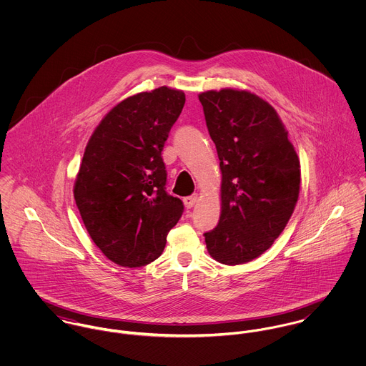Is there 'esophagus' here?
I'll return each mask as SVG.
<instances>
[{
    "label": "esophagus",
    "instance_id": "1",
    "mask_svg": "<svg viewBox=\"0 0 366 366\" xmlns=\"http://www.w3.org/2000/svg\"><path fill=\"white\" fill-rule=\"evenodd\" d=\"M197 200H199V194H193V196L184 197V199H183V203H184V206H186L187 209H192V207L197 203Z\"/></svg>",
    "mask_w": 366,
    "mask_h": 366
}]
</instances>
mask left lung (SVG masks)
<instances>
[{"instance_id":"8db88e82","label":"left lung","mask_w":366,"mask_h":366,"mask_svg":"<svg viewBox=\"0 0 366 366\" xmlns=\"http://www.w3.org/2000/svg\"><path fill=\"white\" fill-rule=\"evenodd\" d=\"M221 170V214L206 232L212 259L251 262L272 247L300 193V160L274 108L235 89L199 94Z\"/></svg>"}]
</instances>
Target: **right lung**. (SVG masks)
Here are the masks:
<instances>
[{
    "label": "right lung",
    "mask_w": 366,
    "mask_h": 366,
    "mask_svg": "<svg viewBox=\"0 0 366 366\" xmlns=\"http://www.w3.org/2000/svg\"><path fill=\"white\" fill-rule=\"evenodd\" d=\"M186 96L162 86L109 109L90 137L73 193L94 244L128 267L157 259L167 232L183 214L166 193L162 151Z\"/></svg>",
    "instance_id": "add662e5"
}]
</instances>
